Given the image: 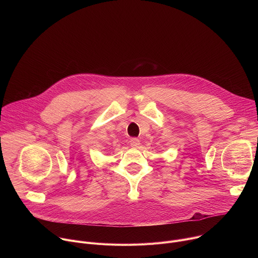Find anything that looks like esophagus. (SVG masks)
<instances>
[{
    "instance_id": "1",
    "label": "esophagus",
    "mask_w": 258,
    "mask_h": 258,
    "mask_svg": "<svg viewBox=\"0 0 258 258\" xmlns=\"http://www.w3.org/2000/svg\"><path fill=\"white\" fill-rule=\"evenodd\" d=\"M140 145H141V143H140V140L138 138L131 139V146L134 147V148H139Z\"/></svg>"
}]
</instances>
